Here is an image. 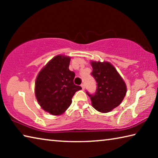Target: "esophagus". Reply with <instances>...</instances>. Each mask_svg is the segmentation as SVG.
I'll return each mask as SVG.
<instances>
[{"label":"esophagus","instance_id":"esophagus-1","mask_svg":"<svg viewBox=\"0 0 158 158\" xmlns=\"http://www.w3.org/2000/svg\"><path fill=\"white\" fill-rule=\"evenodd\" d=\"M81 88H82V89H83V90H84V89H85V84H82L81 85Z\"/></svg>","mask_w":158,"mask_h":158}]
</instances>
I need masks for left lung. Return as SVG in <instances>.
<instances>
[{"label": "left lung", "instance_id": "obj_1", "mask_svg": "<svg viewBox=\"0 0 158 158\" xmlns=\"http://www.w3.org/2000/svg\"><path fill=\"white\" fill-rule=\"evenodd\" d=\"M91 75L97 83L93 94L86 91L96 110L107 113L118 106L126 94V85L114 67L107 62H92Z\"/></svg>", "mask_w": 158, "mask_h": 158}]
</instances>
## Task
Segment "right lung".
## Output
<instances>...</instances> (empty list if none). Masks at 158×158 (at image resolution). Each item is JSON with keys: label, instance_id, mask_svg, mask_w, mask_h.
<instances>
[{"label": "right lung", "instance_id": "obj_1", "mask_svg": "<svg viewBox=\"0 0 158 158\" xmlns=\"http://www.w3.org/2000/svg\"><path fill=\"white\" fill-rule=\"evenodd\" d=\"M70 58L56 56L40 72L35 82V96L44 111L60 115L72 103L81 87L74 84L75 74L69 69Z\"/></svg>", "mask_w": 158, "mask_h": 158}]
</instances>
